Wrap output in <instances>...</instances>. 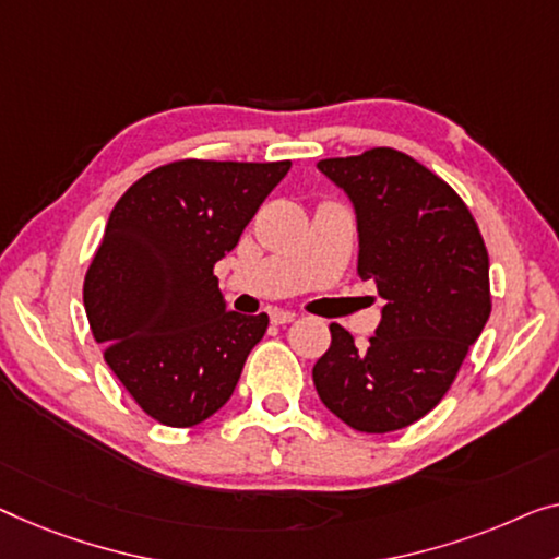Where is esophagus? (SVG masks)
Masks as SVG:
<instances>
[{
  "mask_svg": "<svg viewBox=\"0 0 559 559\" xmlns=\"http://www.w3.org/2000/svg\"><path fill=\"white\" fill-rule=\"evenodd\" d=\"M296 316L290 311H271V323H276V326H283V323H290Z\"/></svg>",
  "mask_w": 559,
  "mask_h": 559,
  "instance_id": "34e87169",
  "label": "esophagus"
}]
</instances>
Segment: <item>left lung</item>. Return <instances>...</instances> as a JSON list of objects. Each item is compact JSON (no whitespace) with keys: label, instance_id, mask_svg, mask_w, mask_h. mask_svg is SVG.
I'll return each instance as SVG.
<instances>
[{"label":"left lung","instance_id":"left-lung-1","mask_svg":"<svg viewBox=\"0 0 559 559\" xmlns=\"http://www.w3.org/2000/svg\"><path fill=\"white\" fill-rule=\"evenodd\" d=\"M319 170L352 198L359 278L377 283L386 306L366 348L331 323L313 384L348 427L386 435L435 409L485 329L487 246L454 188L394 147L329 157Z\"/></svg>","mask_w":559,"mask_h":559}]
</instances>
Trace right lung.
I'll return each mask as SVG.
<instances>
[{"mask_svg": "<svg viewBox=\"0 0 559 559\" xmlns=\"http://www.w3.org/2000/svg\"><path fill=\"white\" fill-rule=\"evenodd\" d=\"M290 160H175L115 203L85 276L90 329L120 384L165 427H195L228 402L269 316L228 311L215 263Z\"/></svg>", "mask_w": 559, "mask_h": 559, "instance_id": "1", "label": "right lung"}]
</instances>
